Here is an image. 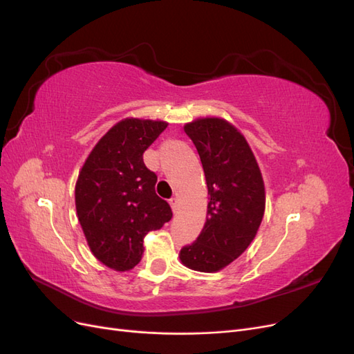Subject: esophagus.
I'll use <instances>...</instances> for the list:
<instances>
[{
    "label": "esophagus",
    "instance_id": "1",
    "mask_svg": "<svg viewBox=\"0 0 354 354\" xmlns=\"http://www.w3.org/2000/svg\"><path fill=\"white\" fill-rule=\"evenodd\" d=\"M169 205H171V208H173V212H177L178 211V201H177V198H171L169 199Z\"/></svg>",
    "mask_w": 354,
    "mask_h": 354
}]
</instances>
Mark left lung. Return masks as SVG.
I'll list each match as a JSON object with an SVG mask.
<instances>
[{"label": "left lung", "mask_w": 354, "mask_h": 354, "mask_svg": "<svg viewBox=\"0 0 354 354\" xmlns=\"http://www.w3.org/2000/svg\"><path fill=\"white\" fill-rule=\"evenodd\" d=\"M185 133L199 153L209 202L201 234L178 257L192 270L214 273L254 241L266 208L264 181L248 142L226 120L198 118Z\"/></svg>", "instance_id": "8db88e82"}]
</instances>
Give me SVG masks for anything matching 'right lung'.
<instances>
[{
	"instance_id": "obj_1",
	"label": "right lung",
	"mask_w": 354,
	"mask_h": 354,
	"mask_svg": "<svg viewBox=\"0 0 354 354\" xmlns=\"http://www.w3.org/2000/svg\"><path fill=\"white\" fill-rule=\"evenodd\" d=\"M164 121L125 118L93 147L75 185V207L93 255L116 272L142 260L143 239L173 217L156 192L143 153L167 128Z\"/></svg>"
}]
</instances>
